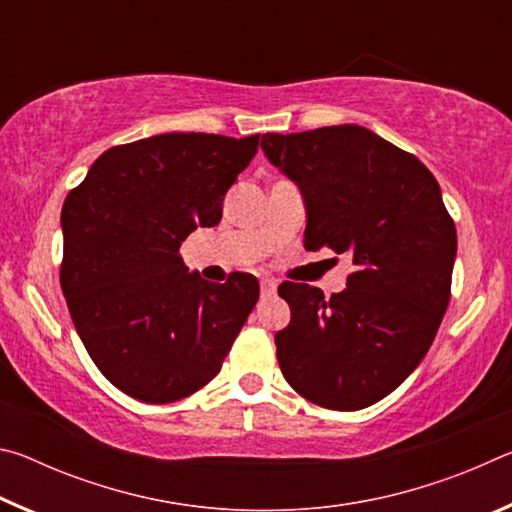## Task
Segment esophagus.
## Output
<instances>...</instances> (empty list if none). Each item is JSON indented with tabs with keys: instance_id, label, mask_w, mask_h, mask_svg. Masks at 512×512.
I'll use <instances>...</instances> for the list:
<instances>
[{
	"instance_id": "obj_1",
	"label": "esophagus",
	"mask_w": 512,
	"mask_h": 512,
	"mask_svg": "<svg viewBox=\"0 0 512 512\" xmlns=\"http://www.w3.org/2000/svg\"><path fill=\"white\" fill-rule=\"evenodd\" d=\"M259 289H262V296H273L277 291V282L271 280V277H264V280L259 282Z\"/></svg>"
}]
</instances>
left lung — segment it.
I'll return each instance as SVG.
<instances>
[{
	"mask_svg": "<svg viewBox=\"0 0 512 512\" xmlns=\"http://www.w3.org/2000/svg\"><path fill=\"white\" fill-rule=\"evenodd\" d=\"M268 162L305 198V248L352 259L341 293L284 282L291 323L275 334L291 388L359 411L420 366L449 305L456 228L438 180L415 155L363 126L262 135Z\"/></svg>",
	"mask_w": 512,
	"mask_h": 512,
	"instance_id": "obj_1",
	"label": "left lung"
}]
</instances>
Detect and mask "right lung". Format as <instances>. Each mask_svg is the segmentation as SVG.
Masks as SVG:
<instances>
[{
    "mask_svg": "<svg viewBox=\"0 0 512 512\" xmlns=\"http://www.w3.org/2000/svg\"><path fill=\"white\" fill-rule=\"evenodd\" d=\"M259 135L164 133L101 153L67 194L63 287L85 350L110 384L146 404L196 393L259 298L257 277L189 273L180 244L221 221L225 192Z\"/></svg>",
    "mask_w": 512,
    "mask_h": 512,
    "instance_id": "right-lung-1",
    "label": "right lung"
}]
</instances>
